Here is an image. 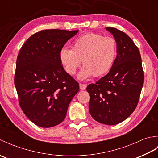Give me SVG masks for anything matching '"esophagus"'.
I'll return each mask as SVG.
<instances>
[{
  "label": "esophagus",
  "instance_id": "34e87169",
  "mask_svg": "<svg viewBox=\"0 0 158 158\" xmlns=\"http://www.w3.org/2000/svg\"><path fill=\"white\" fill-rule=\"evenodd\" d=\"M79 88L81 90H85L86 89V85L85 84H82V83H80Z\"/></svg>",
  "mask_w": 158,
  "mask_h": 158
}]
</instances>
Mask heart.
Listing matches in <instances>:
<instances>
[{
  "label": "heart",
  "instance_id": "obj_1",
  "mask_svg": "<svg viewBox=\"0 0 158 158\" xmlns=\"http://www.w3.org/2000/svg\"><path fill=\"white\" fill-rule=\"evenodd\" d=\"M117 44L111 36H104L90 33L77 38L73 43L72 49L63 48L60 52V59L69 75H74L81 64L83 67L79 79L85 80L100 77L108 73L116 58Z\"/></svg>",
  "mask_w": 158,
  "mask_h": 158
}]
</instances>
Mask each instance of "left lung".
Here are the masks:
<instances>
[{
	"label": "left lung",
	"instance_id": "left-lung-1",
	"mask_svg": "<svg viewBox=\"0 0 158 158\" xmlns=\"http://www.w3.org/2000/svg\"><path fill=\"white\" fill-rule=\"evenodd\" d=\"M117 44V57L109 72L87 87L89 110L97 122L115 125L126 119L138 105L144 82L141 57L138 48L126 33L107 27Z\"/></svg>",
	"mask_w": 158,
	"mask_h": 158
}]
</instances>
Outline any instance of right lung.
<instances>
[{
    "instance_id": "1",
    "label": "right lung",
    "mask_w": 158,
    "mask_h": 158,
    "mask_svg": "<svg viewBox=\"0 0 158 158\" xmlns=\"http://www.w3.org/2000/svg\"><path fill=\"white\" fill-rule=\"evenodd\" d=\"M79 31L44 30L32 35L22 47L16 62L14 83L26 117L42 127L65 119L79 86L62 65L60 52Z\"/></svg>"
}]
</instances>
